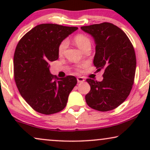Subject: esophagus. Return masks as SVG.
<instances>
[{"mask_svg":"<svg viewBox=\"0 0 150 150\" xmlns=\"http://www.w3.org/2000/svg\"><path fill=\"white\" fill-rule=\"evenodd\" d=\"M77 82H83L85 81V79H84L83 77H77Z\"/></svg>","mask_w":150,"mask_h":150,"instance_id":"34e87169","label":"esophagus"}]
</instances>
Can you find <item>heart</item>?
Returning a JSON list of instances; mask_svg holds the SVG:
<instances>
[{
	"label": "heart",
	"mask_w": 150,
	"mask_h": 150,
	"mask_svg": "<svg viewBox=\"0 0 150 150\" xmlns=\"http://www.w3.org/2000/svg\"><path fill=\"white\" fill-rule=\"evenodd\" d=\"M74 42L82 51H84L87 47H91V44H92V42H91V39H89V37L82 34H77L76 36H75ZM67 46H68V41L66 39L62 41L61 44H59V46H58L59 55H63L64 53Z\"/></svg>",
	"instance_id": "1"
}]
</instances>
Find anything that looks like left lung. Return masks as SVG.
Returning a JSON list of instances; mask_svg holds the SVG:
<instances>
[{"mask_svg":"<svg viewBox=\"0 0 150 150\" xmlns=\"http://www.w3.org/2000/svg\"><path fill=\"white\" fill-rule=\"evenodd\" d=\"M81 29L94 37L96 53L94 66L104 70L103 80L87 79L91 89L85 96L89 107L99 111L114 109L124 101L135 79L136 56L131 42L123 30L109 22Z\"/></svg>","mask_w":150,"mask_h":150,"instance_id":"obj_1","label":"left lung"}]
</instances>
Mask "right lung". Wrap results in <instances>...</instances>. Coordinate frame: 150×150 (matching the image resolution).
<instances>
[{"label":"right lung","instance_id":"right-lung-1","mask_svg":"<svg viewBox=\"0 0 150 150\" xmlns=\"http://www.w3.org/2000/svg\"><path fill=\"white\" fill-rule=\"evenodd\" d=\"M76 27L42 24L19 41L14 53V79L19 92L34 111L50 115L65 107L76 77L57 78L49 71L50 63L58 58V46L77 30Z\"/></svg>","mask_w":150,"mask_h":150}]
</instances>
